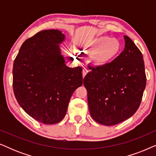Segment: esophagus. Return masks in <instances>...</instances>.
Instances as JSON below:
<instances>
[{
  "label": "esophagus",
  "mask_w": 156,
  "mask_h": 156,
  "mask_svg": "<svg viewBox=\"0 0 156 156\" xmlns=\"http://www.w3.org/2000/svg\"><path fill=\"white\" fill-rule=\"evenodd\" d=\"M88 72H89V70L87 69H86V68L83 69V71H82V76H83V77H84V76L87 75V74L88 73Z\"/></svg>",
  "instance_id": "obj_1"
}]
</instances>
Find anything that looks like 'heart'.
Wrapping results in <instances>:
<instances>
[{"label":"heart","instance_id":"heart-1","mask_svg":"<svg viewBox=\"0 0 156 156\" xmlns=\"http://www.w3.org/2000/svg\"><path fill=\"white\" fill-rule=\"evenodd\" d=\"M77 50L84 54L91 53L89 62L97 67L105 66L117 58L122 50L120 40L109 36L87 39L77 45Z\"/></svg>","mask_w":156,"mask_h":156}]
</instances>
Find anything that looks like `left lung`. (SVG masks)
I'll list each match as a JSON object with an SVG mask.
<instances>
[{"label":"left lung","mask_w":156,"mask_h":156,"mask_svg":"<svg viewBox=\"0 0 156 156\" xmlns=\"http://www.w3.org/2000/svg\"><path fill=\"white\" fill-rule=\"evenodd\" d=\"M125 48L118 57L102 67H89L84 78L89 112L94 120L114 126L135 114L146 84L142 53L124 36Z\"/></svg>","instance_id":"left-lung-1"}]
</instances>
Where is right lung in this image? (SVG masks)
<instances>
[{"label":"right lung","instance_id":"right-lung-1","mask_svg":"<svg viewBox=\"0 0 156 156\" xmlns=\"http://www.w3.org/2000/svg\"><path fill=\"white\" fill-rule=\"evenodd\" d=\"M57 30L36 33L23 42L14 60L12 87L19 105L32 118L55 124L65 117L74 91L82 85V68L68 67Z\"/></svg>","mask_w":156,"mask_h":156}]
</instances>
